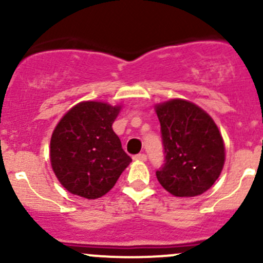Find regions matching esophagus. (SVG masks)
Listing matches in <instances>:
<instances>
[{
	"mask_svg": "<svg viewBox=\"0 0 263 263\" xmlns=\"http://www.w3.org/2000/svg\"><path fill=\"white\" fill-rule=\"evenodd\" d=\"M147 159L146 154H137V155L134 156V160H139V161H145Z\"/></svg>",
	"mask_w": 263,
	"mask_h": 263,
	"instance_id": "esophagus-1",
	"label": "esophagus"
}]
</instances>
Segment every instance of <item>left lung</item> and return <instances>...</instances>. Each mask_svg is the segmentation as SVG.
I'll return each mask as SVG.
<instances>
[{"instance_id":"left-lung-1","label":"left lung","mask_w":263,"mask_h":263,"mask_svg":"<svg viewBox=\"0 0 263 263\" xmlns=\"http://www.w3.org/2000/svg\"><path fill=\"white\" fill-rule=\"evenodd\" d=\"M165 163L159 183L176 197L202 195L219 178L225 146L219 128L203 109L183 99L155 105Z\"/></svg>"}]
</instances>
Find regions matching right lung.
I'll list each match as a JSON object with an SVG mask.
<instances>
[{
    "label": "right lung",
    "mask_w": 263,
    "mask_h": 263,
    "mask_svg": "<svg viewBox=\"0 0 263 263\" xmlns=\"http://www.w3.org/2000/svg\"><path fill=\"white\" fill-rule=\"evenodd\" d=\"M121 107L81 102L61 118L50 139V164L70 193L94 200L109 192L132 159L112 128Z\"/></svg>",
    "instance_id": "right-lung-1"
}]
</instances>
